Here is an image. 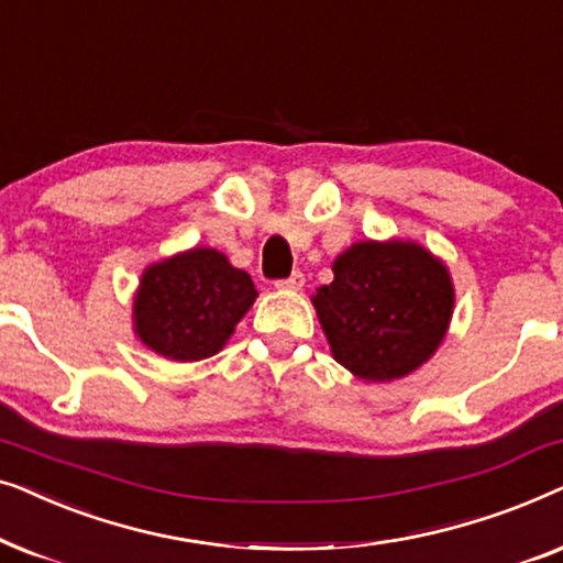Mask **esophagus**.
<instances>
[{
    "label": "esophagus",
    "instance_id": "obj_1",
    "mask_svg": "<svg viewBox=\"0 0 563 563\" xmlns=\"http://www.w3.org/2000/svg\"><path fill=\"white\" fill-rule=\"evenodd\" d=\"M276 287H282V289H302L305 287V274L297 268V272H291L287 276V279L276 282Z\"/></svg>",
    "mask_w": 563,
    "mask_h": 563
}]
</instances>
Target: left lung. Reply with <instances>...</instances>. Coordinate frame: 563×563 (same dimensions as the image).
<instances>
[{
	"mask_svg": "<svg viewBox=\"0 0 563 563\" xmlns=\"http://www.w3.org/2000/svg\"><path fill=\"white\" fill-rule=\"evenodd\" d=\"M312 297L338 364L389 382L433 356L453 310L451 276L418 243H356Z\"/></svg>",
	"mask_w": 563,
	"mask_h": 563,
	"instance_id": "8db88e82",
	"label": "left lung"
}]
</instances>
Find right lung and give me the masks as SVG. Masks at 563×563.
Here are the masks:
<instances>
[{"label":"right lung","instance_id":"1","mask_svg":"<svg viewBox=\"0 0 563 563\" xmlns=\"http://www.w3.org/2000/svg\"><path fill=\"white\" fill-rule=\"evenodd\" d=\"M251 276L222 253L195 249L151 266L135 297V333L161 356H214L256 299Z\"/></svg>","mask_w":563,"mask_h":563}]
</instances>
